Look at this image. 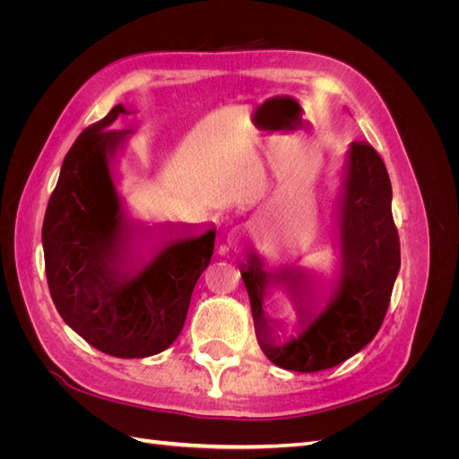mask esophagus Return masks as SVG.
I'll return each instance as SVG.
<instances>
[{"label":"esophagus","instance_id":"obj_1","mask_svg":"<svg viewBox=\"0 0 459 459\" xmlns=\"http://www.w3.org/2000/svg\"><path fill=\"white\" fill-rule=\"evenodd\" d=\"M235 238H238V239H239V233H235Z\"/></svg>","mask_w":459,"mask_h":459}]
</instances>
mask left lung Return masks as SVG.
<instances>
[{"label": "left lung", "mask_w": 459, "mask_h": 459, "mask_svg": "<svg viewBox=\"0 0 459 459\" xmlns=\"http://www.w3.org/2000/svg\"><path fill=\"white\" fill-rule=\"evenodd\" d=\"M393 187L379 152L368 142H354L349 151L342 212V273L337 299L319 316L300 310V322H312L297 339L281 341L280 324L262 310L264 285L270 273L251 255L241 277L251 299L256 341L272 364L289 371L314 373L339 366L373 341L391 304L400 270V238L393 218ZM302 302L307 277L300 272L273 277Z\"/></svg>", "instance_id": "1"}]
</instances>
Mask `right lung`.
<instances>
[{
    "mask_svg": "<svg viewBox=\"0 0 459 459\" xmlns=\"http://www.w3.org/2000/svg\"><path fill=\"white\" fill-rule=\"evenodd\" d=\"M122 105L82 132L61 166L41 228L55 308L78 335L115 358L169 349L182 331L191 293L211 264L216 230L164 247L135 275L126 272L128 231L110 174L128 130H110Z\"/></svg>",
    "mask_w": 459,
    "mask_h": 459,
    "instance_id": "obj_1",
    "label": "right lung"
}]
</instances>
